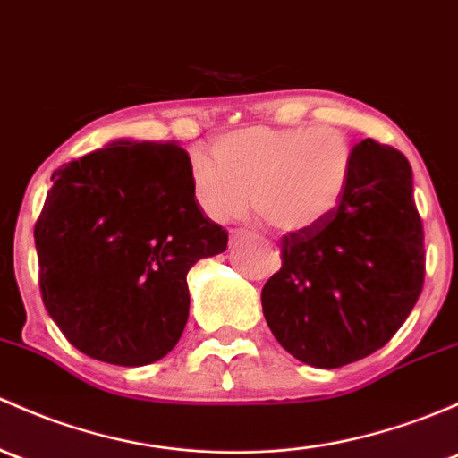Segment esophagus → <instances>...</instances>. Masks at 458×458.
<instances>
[{
  "label": "esophagus",
  "mask_w": 458,
  "mask_h": 458,
  "mask_svg": "<svg viewBox=\"0 0 458 458\" xmlns=\"http://www.w3.org/2000/svg\"><path fill=\"white\" fill-rule=\"evenodd\" d=\"M245 237H248V234H245L243 230H233V233H230V243H239Z\"/></svg>",
  "instance_id": "34e87169"
}]
</instances>
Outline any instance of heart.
<instances>
[{"label": "heart", "mask_w": 458, "mask_h": 458, "mask_svg": "<svg viewBox=\"0 0 458 458\" xmlns=\"http://www.w3.org/2000/svg\"><path fill=\"white\" fill-rule=\"evenodd\" d=\"M353 144L335 127L254 124L219 136L213 157L195 151L189 177L197 206L230 221L252 206L272 230L320 228L343 204L353 177Z\"/></svg>", "instance_id": "1"}]
</instances>
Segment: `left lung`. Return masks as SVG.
I'll return each mask as SVG.
<instances>
[{
    "mask_svg": "<svg viewBox=\"0 0 458 458\" xmlns=\"http://www.w3.org/2000/svg\"><path fill=\"white\" fill-rule=\"evenodd\" d=\"M353 153L340 208L320 228L283 237V267L261 292L274 338L316 369L382 349L415 307L426 274L411 165L370 138Z\"/></svg>",
    "mask_w": 458,
    "mask_h": 458,
    "instance_id": "obj_1",
    "label": "left lung"
}]
</instances>
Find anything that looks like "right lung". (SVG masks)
<instances>
[{
    "instance_id": "add662e5",
    "label": "right lung",
    "mask_w": 458,
    "mask_h": 458,
    "mask_svg": "<svg viewBox=\"0 0 458 458\" xmlns=\"http://www.w3.org/2000/svg\"><path fill=\"white\" fill-rule=\"evenodd\" d=\"M177 142L118 138L52 173L35 225L43 305L81 353L162 360L189 320L186 274L228 248L192 197Z\"/></svg>"
}]
</instances>
